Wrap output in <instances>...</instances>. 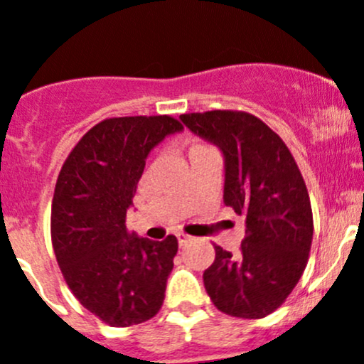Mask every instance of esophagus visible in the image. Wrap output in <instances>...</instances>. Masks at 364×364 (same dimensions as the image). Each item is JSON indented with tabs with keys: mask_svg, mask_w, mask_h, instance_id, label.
<instances>
[{
	"mask_svg": "<svg viewBox=\"0 0 364 364\" xmlns=\"http://www.w3.org/2000/svg\"><path fill=\"white\" fill-rule=\"evenodd\" d=\"M176 237H178L179 245H185V243H188L191 240L190 235H185V233H178V235H176Z\"/></svg>",
	"mask_w": 364,
	"mask_h": 364,
	"instance_id": "34e87169",
	"label": "esophagus"
}]
</instances>
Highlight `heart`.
Masks as SVG:
<instances>
[{
  "label": "heart",
  "mask_w": 364,
  "mask_h": 364,
  "mask_svg": "<svg viewBox=\"0 0 364 364\" xmlns=\"http://www.w3.org/2000/svg\"><path fill=\"white\" fill-rule=\"evenodd\" d=\"M202 149H205V146H200V145H197V146H191V149H190V154H191V151H197V150H202Z\"/></svg>",
  "instance_id": "heart-1"
}]
</instances>
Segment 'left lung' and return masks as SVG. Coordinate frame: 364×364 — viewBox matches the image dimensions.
Returning a JSON list of instances; mask_svg holds the SVG:
<instances>
[{
  "instance_id": "obj_1",
  "label": "left lung",
  "mask_w": 364,
  "mask_h": 364,
  "mask_svg": "<svg viewBox=\"0 0 364 364\" xmlns=\"http://www.w3.org/2000/svg\"><path fill=\"white\" fill-rule=\"evenodd\" d=\"M225 157V203L245 215L240 254L214 245L203 285L221 313L259 319L285 302L304 273L313 210L289 146L261 119L238 110L179 115Z\"/></svg>"
}]
</instances>
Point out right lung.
I'll return each mask as SVG.
<instances>
[{"label": "right lung", "instance_id": "add662e5", "mask_svg": "<svg viewBox=\"0 0 364 364\" xmlns=\"http://www.w3.org/2000/svg\"><path fill=\"white\" fill-rule=\"evenodd\" d=\"M181 129L171 115L105 119L79 139L58 174L57 262L75 299L110 326L138 325L162 307L178 240L127 233L126 213L150 150Z\"/></svg>", "mask_w": 364, "mask_h": 364}]
</instances>
